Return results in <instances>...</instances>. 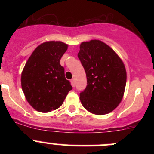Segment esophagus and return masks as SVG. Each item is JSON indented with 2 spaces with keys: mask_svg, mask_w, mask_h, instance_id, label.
<instances>
[{
  "mask_svg": "<svg viewBox=\"0 0 154 154\" xmlns=\"http://www.w3.org/2000/svg\"><path fill=\"white\" fill-rule=\"evenodd\" d=\"M71 85H72L73 87L75 86V80H74V79H72V80H71Z\"/></svg>",
  "mask_w": 154,
  "mask_h": 154,
  "instance_id": "esophagus-1",
  "label": "esophagus"
}]
</instances>
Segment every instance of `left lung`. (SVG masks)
Listing matches in <instances>:
<instances>
[{
  "instance_id": "left-lung-1",
  "label": "left lung",
  "mask_w": 154,
  "mask_h": 154,
  "mask_svg": "<svg viewBox=\"0 0 154 154\" xmlns=\"http://www.w3.org/2000/svg\"><path fill=\"white\" fill-rule=\"evenodd\" d=\"M77 57L87 79L86 88L80 93L82 105L93 114L109 113L125 93L127 72L123 62L109 46L96 39L82 42Z\"/></svg>"
}]
</instances>
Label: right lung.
<instances>
[{"label":"right lung","instance_id":"1","mask_svg":"<svg viewBox=\"0 0 154 154\" xmlns=\"http://www.w3.org/2000/svg\"><path fill=\"white\" fill-rule=\"evenodd\" d=\"M68 49L62 42H46L34 50L21 73V87L29 104L40 112L55 110L63 104L71 83L60 65Z\"/></svg>","mask_w":154,"mask_h":154}]
</instances>
